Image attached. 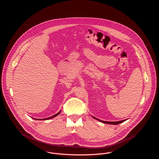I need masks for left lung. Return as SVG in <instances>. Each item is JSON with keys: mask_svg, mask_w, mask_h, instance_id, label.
Returning a JSON list of instances; mask_svg holds the SVG:
<instances>
[{"mask_svg": "<svg viewBox=\"0 0 159 159\" xmlns=\"http://www.w3.org/2000/svg\"><path fill=\"white\" fill-rule=\"evenodd\" d=\"M92 117H93V116H92ZM93 118H94L95 119L98 120H99V121H100V122H103V123H105V124H113V125H117V124H120V123H122V122H124V121L125 120H122L116 121V122H109V121H104V120H100V119H97V118H96V117H93Z\"/></svg>", "mask_w": 159, "mask_h": 159, "instance_id": "obj_1", "label": "left lung"}]
</instances>
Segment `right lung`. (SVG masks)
<instances>
[{
  "mask_svg": "<svg viewBox=\"0 0 159 159\" xmlns=\"http://www.w3.org/2000/svg\"><path fill=\"white\" fill-rule=\"evenodd\" d=\"M61 112V111H60L58 113L56 114H54V115H53V116H51V117H48V118H45V119H39V120H47V119H51V118H53V117H56V116H57V115H59L60 113ZM39 119H37V120H39Z\"/></svg>",
  "mask_w": 159,
  "mask_h": 159,
  "instance_id": "obj_1",
  "label": "right lung"
}]
</instances>
